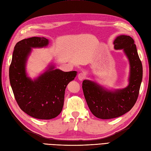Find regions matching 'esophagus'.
<instances>
[{"mask_svg":"<svg viewBox=\"0 0 151 151\" xmlns=\"http://www.w3.org/2000/svg\"><path fill=\"white\" fill-rule=\"evenodd\" d=\"M84 78H85V76H84V75L83 74V73H79V75H78V79H79V80L83 81L84 79Z\"/></svg>","mask_w":151,"mask_h":151,"instance_id":"34e87169","label":"esophagus"}]
</instances>
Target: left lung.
I'll use <instances>...</instances> for the list:
<instances>
[{
    "label": "left lung",
    "mask_w": 151,
    "mask_h": 151,
    "mask_svg": "<svg viewBox=\"0 0 151 151\" xmlns=\"http://www.w3.org/2000/svg\"><path fill=\"white\" fill-rule=\"evenodd\" d=\"M113 44L114 49L123 50L129 62L128 85L122 89L112 90L91 80L83 82L88 108L94 116L101 119L116 118L129 111L137 102L142 81V64L134 40L129 36L120 35Z\"/></svg>",
    "instance_id": "8db88e82"
}]
</instances>
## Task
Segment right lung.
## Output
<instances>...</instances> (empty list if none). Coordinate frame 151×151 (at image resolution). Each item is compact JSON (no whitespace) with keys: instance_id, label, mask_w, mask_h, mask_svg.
<instances>
[{"instance_id":"obj_1","label":"right lung","mask_w":151,"mask_h":151,"mask_svg":"<svg viewBox=\"0 0 151 151\" xmlns=\"http://www.w3.org/2000/svg\"><path fill=\"white\" fill-rule=\"evenodd\" d=\"M49 40L32 37L18 42L14 48L9 76L17 104L27 115L35 119L49 120L59 115L63 107L65 89L74 79L76 71L63 72L50 65L34 79L28 77L26 63L32 48L46 47Z\"/></svg>"}]
</instances>
